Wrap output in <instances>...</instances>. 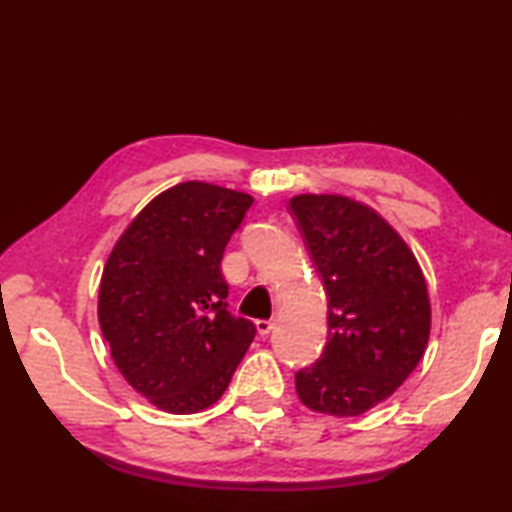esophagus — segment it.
Returning a JSON list of instances; mask_svg holds the SVG:
<instances>
[{"mask_svg":"<svg viewBox=\"0 0 512 512\" xmlns=\"http://www.w3.org/2000/svg\"><path fill=\"white\" fill-rule=\"evenodd\" d=\"M255 327H257L259 336H268V334H271V329L275 327V323H273V320H255Z\"/></svg>","mask_w":512,"mask_h":512,"instance_id":"esophagus-1","label":"esophagus"}]
</instances>
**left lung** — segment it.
I'll return each mask as SVG.
<instances>
[{"label":"left lung","mask_w":512,"mask_h":512,"mask_svg":"<svg viewBox=\"0 0 512 512\" xmlns=\"http://www.w3.org/2000/svg\"><path fill=\"white\" fill-rule=\"evenodd\" d=\"M327 293V343L296 372L300 402L352 418L388 400L418 366L431 302L418 259L372 207L341 194L291 201Z\"/></svg>","instance_id":"1"}]
</instances>
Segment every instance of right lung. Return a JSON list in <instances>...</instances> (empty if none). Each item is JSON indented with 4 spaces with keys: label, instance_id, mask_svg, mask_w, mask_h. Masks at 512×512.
Segmentation results:
<instances>
[{
    "label": "right lung",
    "instance_id": "add662e5",
    "mask_svg": "<svg viewBox=\"0 0 512 512\" xmlns=\"http://www.w3.org/2000/svg\"><path fill=\"white\" fill-rule=\"evenodd\" d=\"M253 196L187 180L153 198L103 266L99 325L124 379L167 413L212 406L255 339L228 311L223 250Z\"/></svg>",
    "mask_w": 512,
    "mask_h": 512
}]
</instances>
